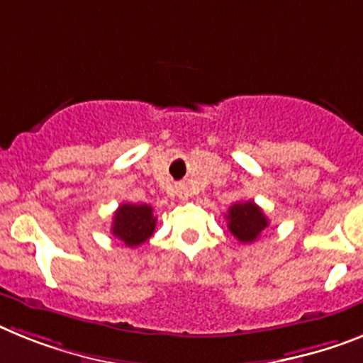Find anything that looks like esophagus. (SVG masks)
Masks as SVG:
<instances>
[{"label":"esophagus","mask_w":363,"mask_h":363,"mask_svg":"<svg viewBox=\"0 0 363 363\" xmlns=\"http://www.w3.org/2000/svg\"><path fill=\"white\" fill-rule=\"evenodd\" d=\"M179 197H181V199H186V191H184V188H181V190H179Z\"/></svg>","instance_id":"obj_1"}]
</instances>
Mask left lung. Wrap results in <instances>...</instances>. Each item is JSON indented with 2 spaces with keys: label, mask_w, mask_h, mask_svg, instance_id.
<instances>
[{
  "label": "left lung",
  "mask_w": 363,
  "mask_h": 363,
  "mask_svg": "<svg viewBox=\"0 0 363 363\" xmlns=\"http://www.w3.org/2000/svg\"><path fill=\"white\" fill-rule=\"evenodd\" d=\"M227 219L228 230L234 234V238H238L242 243H252L260 236L262 230L269 225L266 214L252 201L234 203L228 208Z\"/></svg>",
  "instance_id": "obj_1"
}]
</instances>
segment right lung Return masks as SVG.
Returning a JSON list of instances; mask_svg holds the SVG:
<instances>
[{
  "mask_svg": "<svg viewBox=\"0 0 363 363\" xmlns=\"http://www.w3.org/2000/svg\"><path fill=\"white\" fill-rule=\"evenodd\" d=\"M157 218L153 216V206L133 205L125 203L114 212L112 221V234L127 245V247H138L147 242L155 233Z\"/></svg>",
  "mask_w": 363,
  "mask_h": 363,
  "instance_id": "right-lung-1",
  "label": "right lung"
}]
</instances>
